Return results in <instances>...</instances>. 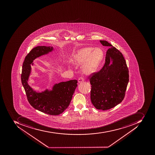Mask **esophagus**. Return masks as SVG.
<instances>
[{"mask_svg":"<svg viewBox=\"0 0 155 155\" xmlns=\"http://www.w3.org/2000/svg\"><path fill=\"white\" fill-rule=\"evenodd\" d=\"M84 81V77H81L79 78L78 79V82L79 83H80V82H82V81Z\"/></svg>","mask_w":155,"mask_h":155,"instance_id":"esophagus-1","label":"esophagus"}]
</instances>
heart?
Returning a JSON list of instances; mask_svg holds the SVG:
<instances>
[{
	"instance_id": "1",
	"label": "heart",
	"mask_w": 155,
	"mask_h": 155,
	"mask_svg": "<svg viewBox=\"0 0 155 155\" xmlns=\"http://www.w3.org/2000/svg\"><path fill=\"white\" fill-rule=\"evenodd\" d=\"M103 56L101 49L93 47H86L79 51L71 60V63L75 64H81L85 62L82 67L83 72L89 74L94 71Z\"/></svg>"
}]
</instances>
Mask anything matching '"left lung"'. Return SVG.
Here are the masks:
<instances>
[{"mask_svg":"<svg viewBox=\"0 0 155 155\" xmlns=\"http://www.w3.org/2000/svg\"><path fill=\"white\" fill-rule=\"evenodd\" d=\"M100 41L109 48L104 66L89 76L91 85V100L97 109L106 110L119 104L124 99L129 81V69L119 50L107 41ZM110 59L113 61L111 64Z\"/></svg>","mask_w":155,"mask_h":155,"instance_id":"1","label":"left lung"}]
</instances>
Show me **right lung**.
Listing matches in <instances>:
<instances>
[{
	"label": "right lung",
	"mask_w": 155,
	"mask_h": 155,
	"mask_svg": "<svg viewBox=\"0 0 155 155\" xmlns=\"http://www.w3.org/2000/svg\"><path fill=\"white\" fill-rule=\"evenodd\" d=\"M53 49V47L45 46H36L32 49L25 59L21 79L28 101L33 108L49 115H58L63 113L69 105L77 86V81L60 82L53 86L52 91L46 90L41 93L34 91L28 83L31 73L30 64L33 61L51 52Z\"/></svg>",
	"instance_id": "1"
}]
</instances>
